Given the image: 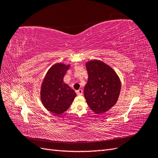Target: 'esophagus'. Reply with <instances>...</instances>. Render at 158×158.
<instances>
[{
    "label": "esophagus",
    "instance_id": "esophagus-1",
    "mask_svg": "<svg viewBox=\"0 0 158 158\" xmlns=\"http://www.w3.org/2000/svg\"><path fill=\"white\" fill-rule=\"evenodd\" d=\"M76 94H77L78 95H82V93H83V91L82 89H79L78 90H76Z\"/></svg>",
    "mask_w": 158,
    "mask_h": 158
}]
</instances>
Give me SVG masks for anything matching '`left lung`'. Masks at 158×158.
I'll list each match as a JSON object with an SVG mask.
<instances>
[{
	"mask_svg": "<svg viewBox=\"0 0 158 158\" xmlns=\"http://www.w3.org/2000/svg\"><path fill=\"white\" fill-rule=\"evenodd\" d=\"M88 80L84 94L89 108L96 114L107 111L117 102L121 82L116 73L103 62L94 60L85 64Z\"/></svg>",
	"mask_w": 158,
	"mask_h": 158,
	"instance_id": "obj_1",
	"label": "left lung"
}]
</instances>
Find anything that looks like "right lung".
<instances>
[{"label": "right lung", "instance_id": "right-lung-1", "mask_svg": "<svg viewBox=\"0 0 158 158\" xmlns=\"http://www.w3.org/2000/svg\"><path fill=\"white\" fill-rule=\"evenodd\" d=\"M69 66L61 63L54 64L47 72L42 83L41 102L48 111L55 114L66 111L76 96L74 91L63 82Z\"/></svg>", "mask_w": 158, "mask_h": 158}]
</instances>
